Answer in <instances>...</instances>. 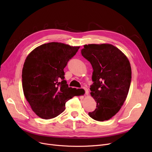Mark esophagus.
Listing matches in <instances>:
<instances>
[{"instance_id": "34e87169", "label": "esophagus", "mask_w": 152, "mask_h": 152, "mask_svg": "<svg viewBox=\"0 0 152 152\" xmlns=\"http://www.w3.org/2000/svg\"><path fill=\"white\" fill-rule=\"evenodd\" d=\"M83 89L85 91V95H89V90L87 89L86 87H83Z\"/></svg>"}]
</instances>
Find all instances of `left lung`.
<instances>
[{
  "mask_svg": "<svg viewBox=\"0 0 152 152\" xmlns=\"http://www.w3.org/2000/svg\"><path fill=\"white\" fill-rule=\"evenodd\" d=\"M81 53L94 70L90 89L97 108L88 114L96 121H107L118 112L127 98L131 81L130 62L110 44H86Z\"/></svg>",
  "mask_w": 152,
  "mask_h": 152,
  "instance_id": "1",
  "label": "left lung"
}]
</instances>
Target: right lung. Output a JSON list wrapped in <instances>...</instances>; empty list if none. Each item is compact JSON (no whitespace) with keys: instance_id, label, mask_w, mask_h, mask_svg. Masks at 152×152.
<instances>
[{"instance_id":"add662e5","label":"right lung","mask_w":152,"mask_h":152,"mask_svg":"<svg viewBox=\"0 0 152 152\" xmlns=\"http://www.w3.org/2000/svg\"><path fill=\"white\" fill-rule=\"evenodd\" d=\"M79 47L53 42L38 46L27 56L22 70L23 90L39 117L58 116L68 100L80 95L77 89L68 87L63 71Z\"/></svg>"}]
</instances>
